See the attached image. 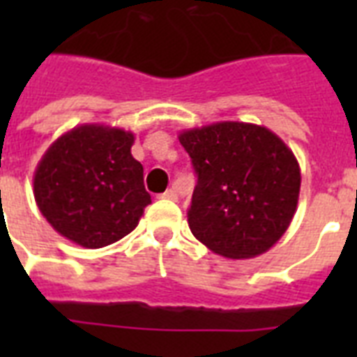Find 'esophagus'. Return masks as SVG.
<instances>
[{
  "label": "esophagus",
  "mask_w": 357,
  "mask_h": 357,
  "mask_svg": "<svg viewBox=\"0 0 357 357\" xmlns=\"http://www.w3.org/2000/svg\"><path fill=\"white\" fill-rule=\"evenodd\" d=\"M161 198H165V200H178V190L176 189H168L167 192H162Z\"/></svg>",
  "instance_id": "esophagus-1"
}]
</instances>
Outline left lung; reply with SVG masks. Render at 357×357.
Masks as SVG:
<instances>
[{
	"label": "left lung",
	"instance_id": "1",
	"mask_svg": "<svg viewBox=\"0 0 357 357\" xmlns=\"http://www.w3.org/2000/svg\"><path fill=\"white\" fill-rule=\"evenodd\" d=\"M179 142L192 159L198 183L189 228L202 244L229 259L265 254L296 213V157L265 126L217 122L185 129Z\"/></svg>",
	"mask_w": 357,
	"mask_h": 357
}]
</instances>
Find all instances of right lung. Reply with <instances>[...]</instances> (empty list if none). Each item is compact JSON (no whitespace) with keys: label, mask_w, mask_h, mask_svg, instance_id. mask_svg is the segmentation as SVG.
Wrapping results in <instances>:
<instances>
[{"label":"right lung","mask_w":357,"mask_h":357,"mask_svg":"<svg viewBox=\"0 0 357 357\" xmlns=\"http://www.w3.org/2000/svg\"><path fill=\"white\" fill-rule=\"evenodd\" d=\"M135 135L83 123L61 135L33 176V195L52 228L83 248H103L131 234L144 207V168L133 155Z\"/></svg>","instance_id":"obj_1"}]
</instances>
